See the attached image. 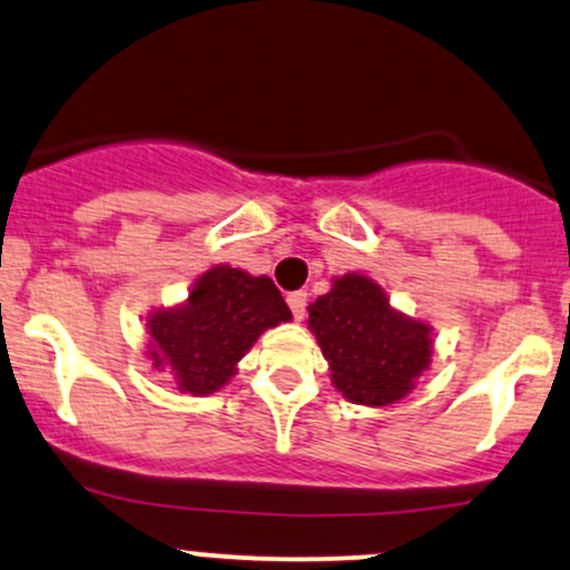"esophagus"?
Masks as SVG:
<instances>
[{
	"mask_svg": "<svg viewBox=\"0 0 570 570\" xmlns=\"http://www.w3.org/2000/svg\"><path fill=\"white\" fill-rule=\"evenodd\" d=\"M287 307H291L296 321H304V315H307V293L304 291L291 293V296H287Z\"/></svg>",
	"mask_w": 570,
	"mask_h": 570,
	"instance_id": "esophagus-1",
	"label": "esophagus"
}]
</instances>
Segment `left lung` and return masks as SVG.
<instances>
[{
    "label": "left lung",
    "instance_id": "1",
    "mask_svg": "<svg viewBox=\"0 0 570 570\" xmlns=\"http://www.w3.org/2000/svg\"><path fill=\"white\" fill-rule=\"evenodd\" d=\"M309 332L347 402L385 407L405 400L432 364V326L391 307L381 285L351 272L309 304Z\"/></svg>",
    "mask_w": 570,
    "mask_h": 570
}]
</instances>
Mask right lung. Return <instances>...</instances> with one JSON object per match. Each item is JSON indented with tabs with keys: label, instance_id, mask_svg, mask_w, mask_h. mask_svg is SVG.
<instances>
[{
	"label": "right lung",
	"instance_id": "right-lung-1",
	"mask_svg": "<svg viewBox=\"0 0 570 570\" xmlns=\"http://www.w3.org/2000/svg\"><path fill=\"white\" fill-rule=\"evenodd\" d=\"M291 317L266 274L217 263L195 279L185 302L149 312L146 358L151 370L174 375L176 391L206 396L230 383L263 332Z\"/></svg>",
	"mask_w": 570,
	"mask_h": 570
}]
</instances>
